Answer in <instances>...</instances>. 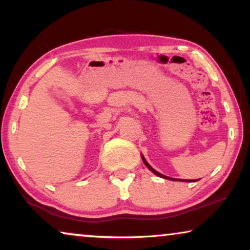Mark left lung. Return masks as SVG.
Returning a JSON list of instances; mask_svg holds the SVG:
<instances>
[{
	"label": "left lung",
	"mask_w": 250,
	"mask_h": 250,
	"mask_svg": "<svg viewBox=\"0 0 250 250\" xmlns=\"http://www.w3.org/2000/svg\"><path fill=\"white\" fill-rule=\"evenodd\" d=\"M142 160H143V163H145V165L148 167V168L151 170V172L155 174V175H157V176H159V177H163V179H167V180H172V181H177V180H175V179H172V177H168V176H165V175H163V174H160V173H158L157 172V170H155L152 168L151 166L149 165L148 163H146V160L145 159V157L142 156ZM179 181H186V182H193V181H191V180H179ZM196 181H198V180H196ZM196 181H194V182H196Z\"/></svg>",
	"instance_id": "8db88e82"
}]
</instances>
